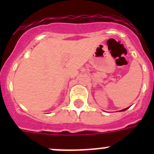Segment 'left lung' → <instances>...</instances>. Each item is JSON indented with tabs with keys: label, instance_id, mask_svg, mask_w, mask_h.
Returning a JSON list of instances; mask_svg holds the SVG:
<instances>
[{
	"label": "left lung",
	"instance_id": "1",
	"mask_svg": "<svg viewBox=\"0 0 154 154\" xmlns=\"http://www.w3.org/2000/svg\"><path fill=\"white\" fill-rule=\"evenodd\" d=\"M128 109V108H126V109H122V111H125V110H126V109Z\"/></svg>",
	"mask_w": 154,
	"mask_h": 154
}]
</instances>
